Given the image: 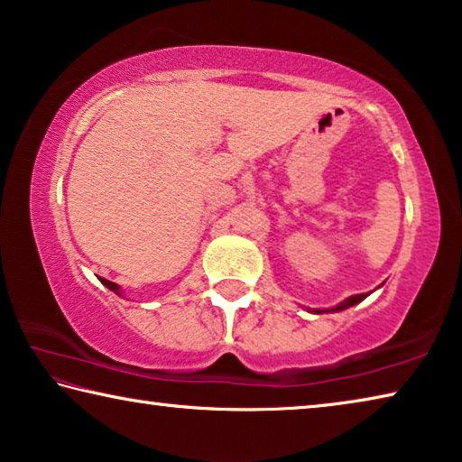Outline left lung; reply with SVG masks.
Returning a JSON list of instances; mask_svg holds the SVG:
<instances>
[{
    "label": "left lung",
    "mask_w": 462,
    "mask_h": 462,
    "mask_svg": "<svg viewBox=\"0 0 462 462\" xmlns=\"http://www.w3.org/2000/svg\"><path fill=\"white\" fill-rule=\"evenodd\" d=\"M365 299H366V294H354V297H347L346 300L339 302V305L331 309V311H344V309L352 307V305H358V302H360V300H365ZM315 313H325V311H321V309H317Z\"/></svg>",
    "instance_id": "obj_1"
}]
</instances>
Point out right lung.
Segmentation results:
<instances>
[{"instance_id":"1","label":"right lung","mask_w":462,"mask_h":462,"mask_svg":"<svg viewBox=\"0 0 462 462\" xmlns=\"http://www.w3.org/2000/svg\"><path fill=\"white\" fill-rule=\"evenodd\" d=\"M100 281H102V284H104V286H108V289H110L112 292H116V294H123V292H120V286H118L116 282H110V281H106V278H100Z\"/></svg>"}]
</instances>
